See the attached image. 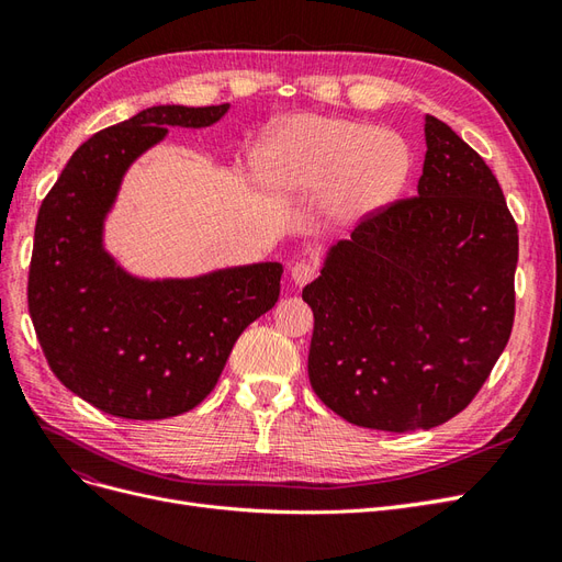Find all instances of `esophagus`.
I'll return each mask as SVG.
<instances>
[{"mask_svg":"<svg viewBox=\"0 0 562 562\" xmlns=\"http://www.w3.org/2000/svg\"><path fill=\"white\" fill-rule=\"evenodd\" d=\"M314 274H316V267L310 265V262H295V265L291 267V281H293L297 288L307 285V283L314 279Z\"/></svg>","mask_w":562,"mask_h":562,"instance_id":"1","label":"esophagus"}]
</instances>
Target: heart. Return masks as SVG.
I'll list each match as a JSON object with an SVG mask.
<instances>
[{
	"label": "heart",
	"mask_w": 562,
	"mask_h": 562,
	"mask_svg": "<svg viewBox=\"0 0 562 562\" xmlns=\"http://www.w3.org/2000/svg\"><path fill=\"white\" fill-rule=\"evenodd\" d=\"M255 176L281 201L326 194L335 227H359L391 209L411 178L398 133L345 116L297 114L271 128L252 157Z\"/></svg>",
	"instance_id": "heart-1"
}]
</instances>
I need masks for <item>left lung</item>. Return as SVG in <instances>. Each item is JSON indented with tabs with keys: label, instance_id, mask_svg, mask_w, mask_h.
Returning <instances> with one entry per match:
<instances>
[{
	"label": "left lung",
	"instance_id": "obj_1",
	"mask_svg": "<svg viewBox=\"0 0 562 562\" xmlns=\"http://www.w3.org/2000/svg\"><path fill=\"white\" fill-rule=\"evenodd\" d=\"M417 196L326 250L302 300L314 312L310 382L366 429H434L462 413L514 326L518 227L487 164L424 116Z\"/></svg>",
	"mask_w": 562,
	"mask_h": 562
}]
</instances>
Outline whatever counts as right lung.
Returning <instances> with one entry per match:
<instances>
[{"label":"right lung","mask_w":562,"mask_h":562,"mask_svg":"<svg viewBox=\"0 0 562 562\" xmlns=\"http://www.w3.org/2000/svg\"><path fill=\"white\" fill-rule=\"evenodd\" d=\"M225 105H155L83 143L42 201L27 307L56 378L98 411L166 419L206 398L232 347L274 307L283 265L143 277L105 244L131 166L168 128H206Z\"/></svg>","instance_id":"1"}]
</instances>
